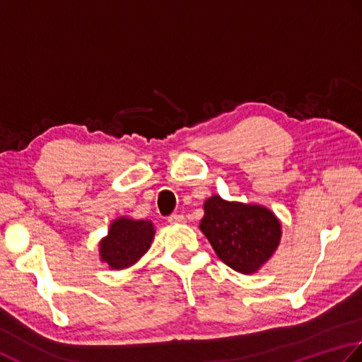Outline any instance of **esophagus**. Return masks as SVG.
I'll use <instances>...</instances> for the list:
<instances>
[{
	"mask_svg": "<svg viewBox=\"0 0 362 362\" xmlns=\"http://www.w3.org/2000/svg\"><path fill=\"white\" fill-rule=\"evenodd\" d=\"M168 223L172 225H178V223H182L184 222V217L181 216V214H172V216H168Z\"/></svg>",
	"mask_w": 362,
	"mask_h": 362,
	"instance_id": "1",
	"label": "esophagus"
}]
</instances>
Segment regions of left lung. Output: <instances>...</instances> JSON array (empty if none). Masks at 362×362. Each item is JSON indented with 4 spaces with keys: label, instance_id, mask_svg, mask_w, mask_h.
Returning <instances> with one entry per match:
<instances>
[{
    "label": "left lung",
    "instance_id": "left-lung-1",
    "mask_svg": "<svg viewBox=\"0 0 362 362\" xmlns=\"http://www.w3.org/2000/svg\"><path fill=\"white\" fill-rule=\"evenodd\" d=\"M200 228L220 259L240 274H253L267 262L281 239L274 212L257 204L228 203L217 195L206 200Z\"/></svg>",
    "mask_w": 362,
    "mask_h": 362
}]
</instances>
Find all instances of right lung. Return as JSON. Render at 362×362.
<instances>
[{"label":"right lung","mask_w":362,"mask_h":362,"mask_svg":"<svg viewBox=\"0 0 362 362\" xmlns=\"http://www.w3.org/2000/svg\"><path fill=\"white\" fill-rule=\"evenodd\" d=\"M154 235L153 223L148 220L117 218L110 225L107 238L100 243L101 259L110 269H124L134 264L146 253Z\"/></svg>","instance_id":"add662e5"}]
</instances>
